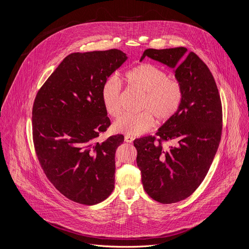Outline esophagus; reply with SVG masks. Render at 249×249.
<instances>
[{
  "label": "esophagus",
  "instance_id": "obj_1",
  "mask_svg": "<svg viewBox=\"0 0 249 249\" xmlns=\"http://www.w3.org/2000/svg\"><path fill=\"white\" fill-rule=\"evenodd\" d=\"M124 140H125V142H126L131 143V142H133V141H134V137L129 136V135H126V136H125V138H124Z\"/></svg>",
  "mask_w": 249,
  "mask_h": 249
}]
</instances>
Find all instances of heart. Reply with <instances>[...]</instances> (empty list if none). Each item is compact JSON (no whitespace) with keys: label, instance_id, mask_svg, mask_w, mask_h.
Returning a JSON list of instances; mask_svg holds the SVG:
<instances>
[{"label":"heart","instance_id":"1","mask_svg":"<svg viewBox=\"0 0 249 249\" xmlns=\"http://www.w3.org/2000/svg\"><path fill=\"white\" fill-rule=\"evenodd\" d=\"M127 84L141 93L142 112L126 114L116 120L113 129L129 136H140L152 129L155 117L159 121H167L178 111L184 97L181 83L169 79V75L161 68L144 63L125 74ZM102 102L106 111L112 117H119L123 111L119 81L110 77L102 87Z\"/></svg>","mask_w":249,"mask_h":249}]
</instances>
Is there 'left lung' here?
<instances>
[{
	"mask_svg": "<svg viewBox=\"0 0 249 249\" xmlns=\"http://www.w3.org/2000/svg\"><path fill=\"white\" fill-rule=\"evenodd\" d=\"M184 47L143 52L145 57L172 68L184 91L176 114L154 137L136 139L137 165L145 193L169 204L189 197L204 180L217 152L222 133V106L215 80L207 65ZM178 145L164 150L161 140Z\"/></svg>",
	"mask_w": 249,
	"mask_h": 249,
	"instance_id": "1",
	"label": "left lung"
}]
</instances>
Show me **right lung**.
Here are the masks:
<instances>
[{
    "mask_svg": "<svg viewBox=\"0 0 249 249\" xmlns=\"http://www.w3.org/2000/svg\"><path fill=\"white\" fill-rule=\"evenodd\" d=\"M127 58L116 49L70 53L36 96L32 127L39 162L56 190L77 203L95 205L114 189L115 151L124 136L95 140L110 125L103 84Z\"/></svg>",
    "mask_w": 249,
    "mask_h": 249,
    "instance_id": "right-lung-1",
    "label": "right lung"
}]
</instances>
